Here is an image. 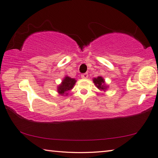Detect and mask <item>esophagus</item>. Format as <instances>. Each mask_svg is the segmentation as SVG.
<instances>
[{"label":"esophagus","instance_id":"esophagus-1","mask_svg":"<svg viewBox=\"0 0 158 158\" xmlns=\"http://www.w3.org/2000/svg\"><path fill=\"white\" fill-rule=\"evenodd\" d=\"M88 76H89V74H88V73H84V74H82L81 75V78H83V79L88 78Z\"/></svg>","mask_w":158,"mask_h":158}]
</instances>
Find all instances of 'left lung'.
I'll return each instance as SVG.
<instances>
[{
	"mask_svg": "<svg viewBox=\"0 0 158 158\" xmlns=\"http://www.w3.org/2000/svg\"><path fill=\"white\" fill-rule=\"evenodd\" d=\"M93 82L95 83L96 86L100 90H105L106 85L105 84V81L102 77H98V78L93 79Z\"/></svg>",
	"mask_w": 158,
	"mask_h": 158,
	"instance_id": "8db88e82",
	"label": "left lung"
}]
</instances>
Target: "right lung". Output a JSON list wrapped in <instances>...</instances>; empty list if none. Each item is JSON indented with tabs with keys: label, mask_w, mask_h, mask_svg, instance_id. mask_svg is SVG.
I'll return each mask as SVG.
<instances>
[{
	"label": "right lung",
	"mask_w": 158,
	"mask_h": 158,
	"mask_svg": "<svg viewBox=\"0 0 158 158\" xmlns=\"http://www.w3.org/2000/svg\"><path fill=\"white\" fill-rule=\"evenodd\" d=\"M75 83H76L75 79H72L69 77H66L63 80L61 84L59 85V86H58V92L59 93V94L62 95L65 94H68L66 92L73 89L74 85L75 84Z\"/></svg>",
	"instance_id": "1"
}]
</instances>
